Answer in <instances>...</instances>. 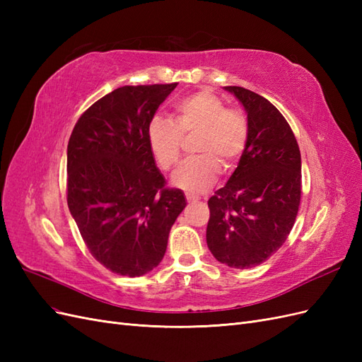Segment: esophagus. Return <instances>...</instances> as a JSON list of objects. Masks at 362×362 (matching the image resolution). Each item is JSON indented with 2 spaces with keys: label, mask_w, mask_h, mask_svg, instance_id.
Instances as JSON below:
<instances>
[{
  "label": "esophagus",
  "mask_w": 362,
  "mask_h": 362,
  "mask_svg": "<svg viewBox=\"0 0 362 362\" xmlns=\"http://www.w3.org/2000/svg\"><path fill=\"white\" fill-rule=\"evenodd\" d=\"M185 199H187V202H189V204L198 202V198H196V196H193V194H190V193H185Z\"/></svg>",
  "instance_id": "esophagus-1"
}]
</instances>
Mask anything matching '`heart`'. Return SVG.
<instances>
[{"label": "heart", "instance_id": "b5f03b06", "mask_svg": "<svg viewBox=\"0 0 362 362\" xmlns=\"http://www.w3.org/2000/svg\"><path fill=\"white\" fill-rule=\"evenodd\" d=\"M198 134L193 152L172 177V184L184 192L201 194L213 187L222 164L233 168L247 145V120L210 90H199L182 98L175 105V122L154 116L146 128V140L152 157L161 170L177 166L184 139Z\"/></svg>", "mask_w": 362, "mask_h": 362}]
</instances>
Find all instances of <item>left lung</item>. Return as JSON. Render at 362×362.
<instances>
[{"label":"left lung","mask_w":362,"mask_h":362,"mask_svg":"<svg viewBox=\"0 0 362 362\" xmlns=\"http://www.w3.org/2000/svg\"><path fill=\"white\" fill-rule=\"evenodd\" d=\"M247 113V145L225 187L208 199L206 245L217 261L250 269L286 242L299 211L300 151L288 122L266 98L226 86Z\"/></svg>","instance_id":"left-lung-1"}]
</instances>
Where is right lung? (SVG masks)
<instances>
[{"mask_svg":"<svg viewBox=\"0 0 362 362\" xmlns=\"http://www.w3.org/2000/svg\"><path fill=\"white\" fill-rule=\"evenodd\" d=\"M178 83L124 86L76 120L68 144V206L92 257L122 276L160 264L170 228L184 210L166 187L146 128Z\"/></svg>","mask_w":362,"mask_h":362,"instance_id":"obj_1","label":"right lung"}]
</instances>
